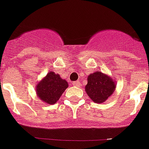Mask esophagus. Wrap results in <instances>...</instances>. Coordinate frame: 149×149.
<instances>
[{
	"mask_svg": "<svg viewBox=\"0 0 149 149\" xmlns=\"http://www.w3.org/2000/svg\"><path fill=\"white\" fill-rule=\"evenodd\" d=\"M72 84H73L74 87H79L80 85V82L79 81H73L72 82Z\"/></svg>",
	"mask_w": 149,
	"mask_h": 149,
	"instance_id": "esophagus-1",
	"label": "esophagus"
}]
</instances>
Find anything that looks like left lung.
<instances>
[{"label":"left lung","instance_id":"1","mask_svg":"<svg viewBox=\"0 0 149 149\" xmlns=\"http://www.w3.org/2000/svg\"><path fill=\"white\" fill-rule=\"evenodd\" d=\"M115 89V82L101 72L92 73L87 78L85 91L92 101L95 103H103L106 101Z\"/></svg>","mask_w":149,"mask_h":149}]
</instances>
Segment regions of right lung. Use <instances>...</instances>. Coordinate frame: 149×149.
Segmentation results:
<instances>
[{"label":"right lung","mask_w":149,"mask_h":149,"mask_svg":"<svg viewBox=\"0 0 149 149\" xmlns=\"http://www.w3.org/2000/svg\"><path fill=\"white\" fill-rule=\"evenodd\" d=\"M68 87V82L61 79L59 74L50 72L39 82L36 91L42 101L48 104H54Z\"/></svg>","instance_id":"1"}]
</instances>
